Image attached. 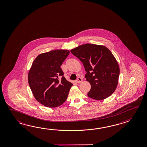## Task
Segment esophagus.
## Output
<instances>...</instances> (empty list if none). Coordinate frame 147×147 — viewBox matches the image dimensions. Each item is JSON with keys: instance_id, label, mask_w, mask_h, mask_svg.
Wrapping results in <instances>:
<instances>
[{"instance_id": "obj_1", "label": "esophagus", "mask_w": 147, "mask_h": 147, "mask_svg": "<svg viewBox=\"0 0 147 147\" xmlns=\"http://www.w3.org/2000/svg\"><path fill=\"white\" fill-rule=\"evenodd\" d=\"M82 81V78H81V77H78V78H77V79L76 80V82H77V83H78V84L81 83Z\"/></svg>"}]
</instances>
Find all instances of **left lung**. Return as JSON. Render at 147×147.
Returning <instances> with one entry per match:
<instances>
[{
  "label": "left lung",
  "instance_id": "obj_1",
  "mask_svg": "<svg viewBox=\"0 0 147 147\" xmlns=\"http://www.w3.org/2000/svg\"><path fill=\"white\" fill-rule=\"evenodd\" d=\"M81 61L91 84L88 96L101 100L109 97L117 87L120 69L113 53L107 47L87 44L70 50Z\"/></svg>",
  "mask_w": 147,
  "mask_h": 147
}]
</instances>
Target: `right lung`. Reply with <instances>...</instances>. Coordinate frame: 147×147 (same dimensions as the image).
Returning <instances> with one entry per match:
<instances>
[{
    "label": "right lung",
    "mask_w": 147,
    "mask_h": 147,
    "mask_svg": "<svg viewBox=\"0 0 147 147\" xmlns=\"http://www.w3.org/2000/svg\"><path fill=\"white\" fill-rule=\"evenodd\" d=\"M69 50H53L38 55L28 73L29 87L34 98L45 106L55 108L65 102L72 84L61 68Z\"/></svg>",
    "instance_id": "right-lung-1"
}]
</instances>
